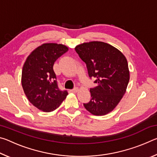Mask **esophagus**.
Listing matches in <instances>:
<instances>
[{"label":"esophagus","instance_id":"esophagus-1","mask_svg":"<svg viewBox=\"0 0 157 157\" xmlns=\"http://www.w3.org/2000/svg\"><path fill=\"white\" fill-rule=\"evenodd\" d=\"M71 91L73 92V93H77L78 91V87H75V88L71 89Z\"/></svg>","mask_w":157,"mask_h":157}]
</instances>
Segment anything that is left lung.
Listing matches in <instances>:
<instances>
[{"mask_svg": "<svg viewBox=\"0 0 157 157\" xmlns=\"http://www.w3.org/2000/svg\"><path fill=\"white\" fill-rule=\"evenodd\" d=\"M85 62L90 78L97 86L90 89L91 100L84 104L95 116H103L113 110L125 94L129 80L126 57L120 50L102 41H91L75 48Z\"/></svg>", "mask_w": 157, "mask_h": 157, "instance_id": "8db88e82", "label": "left lung"}]
</instances>
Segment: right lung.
Wrapping results in <instances>:
<instances>
[{"instance_id":"add662e5","label":"right lung","mask_w":157,"mask_h":157,"mask_svg":"<svg viewBox=\"0 0 157 157\" xmlns=\"http://www.w3.org/2000/svg\"><path fill=\"white\" fill-rule=\"evenodd\" d=\"M68 50L62 44H44L30 53L23 65V91L32 104L44 112L56 109L68 95L67 91L58 87L53 70L55 61Z\"/></svg>"}]
</instances>
